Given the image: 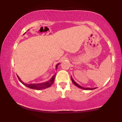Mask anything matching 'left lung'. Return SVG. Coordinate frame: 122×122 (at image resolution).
<instances>
[{
	"label": "left lung",
	"instance_id": "8db88e82",
	"mask_svg": "<svg viewBox=\"0 0 122 122\" xmlns=\"http://www.w3.org/2000/svg\"><path fill=\"white\" fill-rule=\"evenodd\" d=\"M71 80H72V81L73 83L74 84H75V85H76V86H77V87H79V88H81V89H85V90H92V89H96V88H84V87H82V86H81V85H80L79 84H78L77 83V82H76L73 79V78L72 77H71Z\"/></svg>",
	"mask_w": 122,
	"mask_h": 122
}]
</instances>
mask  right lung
<instances>
[{
    "mask_svg": "<svg viewBox=\"0 0 122 122\" xmlns=\"http://www.w3.org/2000/svg\"><path fill=\"white\" fill-rule=\"evenodd\" d=\"M28 31V30H27ZM59 64H57L56 66V69H57V67H58ZM56 75H54L52 76V77L51 78V79H50L49 80L47 81L44 82H42V83H37V84H26V83H24L22 80H21L19 77L18 76V79L20 81L21 83L23 84V85H25L27 87L31 88V89H36V90H41V89H46V88H47L49 87H50L51 85L53 84V83L54 81V79H55V77H56Z\"/></svg>",
    "mask_w": 122,
    "mask_h": 122,
    "instance_id": "1",
    "label": "right lung"
}]
</instances>
